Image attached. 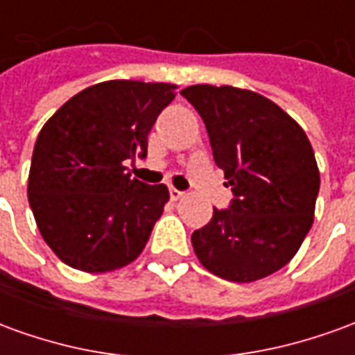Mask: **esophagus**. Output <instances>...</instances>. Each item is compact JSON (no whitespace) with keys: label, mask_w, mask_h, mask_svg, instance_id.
Here are the masks:
<instances>
[{"label":"esophagus","mask_w":355,"mask_h":355,"mask_svg":"<svg viewBox=\"0 0 355 355\" xmlns=\"http://www.w3.org/2000/svg\"><path fill=\"white\" fill-rule=\"evenodd\" d=\"M169 196H171V200H180V198H182V196H184V192H180V190H177V188H173V186H171L169 188Z\"/></svg>","instance_id":"1"}]
</instances>
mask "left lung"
I'll return each mask as SVG.
<instances>
[{
	"label": "left lung",
	"instance_id": "left-lung-1",
	"mask_svg": "<svg viewBox=\"0 0 355 355\" xmlns=\"http://www.w3.org/2000/svg\"><path fill=\"white\" fill-rule=\"evenodd\" d=\"M180 94L203 119L215 163L234 193L228 209H215L193 232V251L228 282L274 274L312 228L320 171L310 140L293 117L253 91L192 85Z\"/></svg>",
	"mask_w": 355,
	"mask_h": 355
}]
</instances>
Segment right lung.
<instances>
[{
	"label": "right lung",
	"mask_w": 355,
	"mask_h": 355,
	"mask_svg": "<svg viewBox=\"0 0 355 355\" xmlns=\"http://www.w3.org/2000/svg\"><path fill=\"white\" fill-rule=\"evenodd\" d=\"M175 85L112 80L83 89L55 112L35 140L28 201L47 245L91 274L132 262L169 201L125 163L146 155L148 132Z\"/></svg>",
	"instance_id": "1"
}]
</instances>
